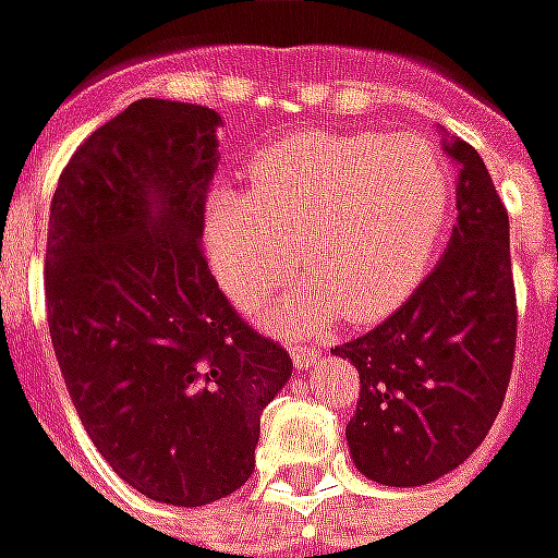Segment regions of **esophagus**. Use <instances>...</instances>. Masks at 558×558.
<instances>
[{
  "label": "esophagus",
  "instance_id": "obj_1",
  "mask_svg": "<svg viewBox=\"0 0 558 558\" xmlns=\"http://www.w3.org/2000/svg\"><path fill=\"white\" fill-rule=\"evenodd\" d=\"M291 359H294V368L298 372H306V368H313L316 365V359L323 356L316 347H310V343H301V340H291Z\"/></svg>",
  "mask_w": 558,
  "mask_h": 558
}]
</instances>
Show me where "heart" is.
Segmentation results:
<instances>
[{
  "instance_id": "1",
  "label": "heart",
  "mask_w": 558,
  "mask_h": 558,
  "mask_svg": "<svg viewBox=\"0 0 558 558\" xmlns=\"http://www.w3.org/2000/svg\"><path fill=\"white\" fill-rule=\"evenodd\" d=\"M248 186H218L205 248L220 288L239 301L282 282L301 245L313 279L257 306L276 328L331 313L359 323L409 291L448 215V171L417 137L298 131L248 162Z\"/></svg>"
}]
</instances>
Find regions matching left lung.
I'll return each mask as SVG.
<instances>
[{"label": "left lung", "instance_id": "obj_1", "mask_svg": "<svg viewBox=\"0 0 558 558\" xmlns=\"http://www.w3.org/2000/svg\"><path fill=\"white\" fill-rule=\"evenodd\" d=\"M445 153L458 162V223L442 260L392 316L335 347L359 372L350 458L396 488L461 466L488 436L513 372L510 218L480 153L458 137Z\"/></svg>", "mask_w": 558, "mask_h": 558}]
</instances>
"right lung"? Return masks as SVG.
<instances>
[{
  "mask_svg": "<svg viewBox=\"0 0 558 558\" xmlns=\"http://www.w3.org/2000/svg\"><path fill=\"white\" fill-rule=\"evenodd\" d=\"M220 116L134 100L63 168L45 252L48 331L104 461L171 507L233 495L291 356L235 313L202 254Z\"/></svg>",
  "mask_w": 558,
  "mask_h": 558,
  "instance_id": "obj_1",
  "label": "right lung"
}]
</instances>
